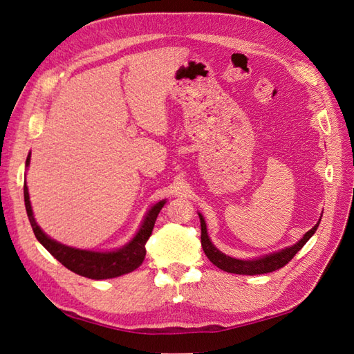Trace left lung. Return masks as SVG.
Segmentation results:
<instances>
[{"mask_svg": "<svg viewBox=\"0 0 354 354\" xmlns=\"http://www.w3.org/2000/svg\"><path fill=\"white\" fill-rule=\"evenodd\" d=\"M199 218H201V243H202L203 252H205L209 261L214 266H217L218 269L227 273H236V274H263V273L279 270L281 267H283L285 264L291 261L294 259V255L303 248L310 238L313 236L320 223L319 220L313 229H310L301 239H299L295 245L289 246V248H285L279 252H274L270 255H266L259 260H238V259H232V257L226 254H223L212 245L207 233L205 220H203L201 214H199Z\"/></svg>", "mask_w": 354, "mask_h": 354, "instance_id": "obj_1", "label": "left lung"}]
</instances>
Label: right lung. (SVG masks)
<instances>
[{"label": "right lung", "mask_w": 354, "mask_h": 354, "mask_svg": "<svg viewBox=\"0 0 354 354\" xmlns=\"http://www.w3.org/2000/svg\"><path fill=\"white\" fill-rule=\"evenodd\" d=\"M29 159H30V155L26 159V167L29 165ZM24 195H25V207H26L29 223L32 226V230L35 233V238L41 242V245L44 246V248L55 257L56 260H59L71 272L84 277H88V279H95V281L111 279V277L130 273L143 263L145 255H146L145 245L147 239L151 238L158 214L160 209H162L165 203V201H160L149 209L142 227L138 229L136 236L128 242L124 248L118 251H111V252H97V251L72 248V246L62 245L56 241L50 239L47 234L39 229V226L34 218V212H32V208H30L26 181L24 185Z\"/></svg>", "instance_id": "add662e5"}]
</instances>
